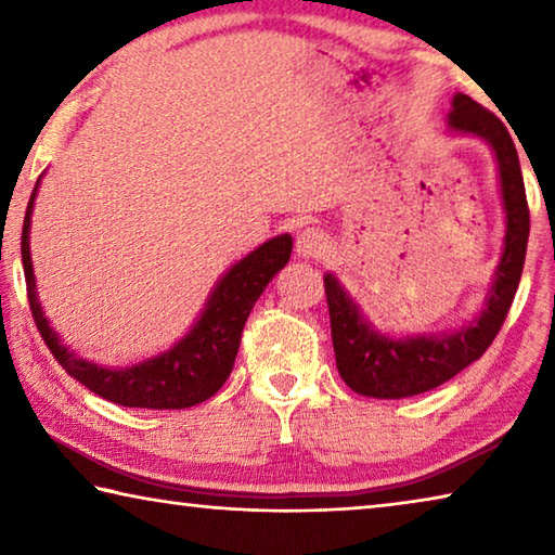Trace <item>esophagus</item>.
<instances>
[{
	"instance_id": "obj_1",
	"label": "esophagus",
	"mask_w": 555,
	"mask_h": 555,
	"mask_svg": "<svg viewBox=\"0 0 555 555\" xmlns=\"http://www.w3.org/2000/svg\"><path fill=\"white\" fill-rule=\"evenodd\" d=\"M325 247H327V237H325V232L318 228H306L296 237V251H298V257H304V259L323 257Z\"/></svg>"
}]
</instances>
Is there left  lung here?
I'll return each instance as SVG.
<instances>
[{"label": "left lung", "mask_w": 555, "mask_h": 555, "mask_svg": "<svg viewBox=\"0 0 555 555\" xmlns=\"http://www.w3.org/2000/svg\"><path fill=\"white\" fill-rule=\"evenodd\" d=\"M448 131L477 137L490 144L500 173L504 205V244L494 267L482 311L455 331L387 335L374 327L335 274H325L327 311L337 372L352 391L372 399H406L440 387L480 360L500 333L519 288L526 242H529V205H526L519 154L500 117L457 92L450 102Z\"/></svg>", "instance_id": "left-lung-1"}]
</instances>
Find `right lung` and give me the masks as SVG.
<instances>
[{
	"instance_id": "right-lung-1",
	"label": "right lung",
	"mask_w": 555,
	"mask_h": 555,
	"mask_svg": "<svg viewBox=\"0 0 555 555\" xmlns=\"http://www.w3.org/2000/svg\"><path fill=\"white\" fill-rule=\"evenodd\" d=\"M39 185L41 178L36 181L29 208H26L22 261L36 327H39L43 343L49 345L61 367L73 379L95 391L98 397L129 409H188L218 393L232 372L242 340V327L247 323L251 308H255L261 291L269 286V281L288 264L291 247H294L291 234H279V237L259 244L255 251H249L247 257L224 271L210 291L208 304H205L198 321L171 350L149 357V360L131 364V367H102V364L82 360L68 345L61 343L59 333L43 315L39 294H36L29 232Z\"/></svg>"
}]
</instances>
